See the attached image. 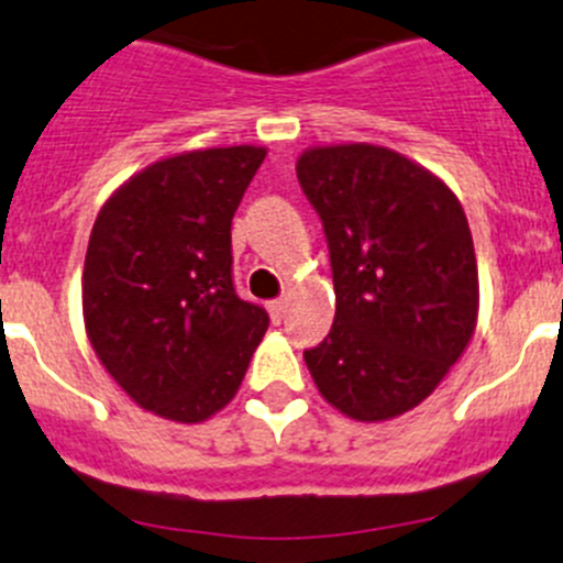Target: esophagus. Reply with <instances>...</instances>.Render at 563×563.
<instances>
[{"label": "esophagus", "instance_id": "obj_1", "mask_svg": "<svg viewBox=\"0 0 563 563\" xmlns=\"http://www.w3.org/2000/svg\"><path fill=\"white\" fill-rule=\"evenodd\" d=\"M266 308H269L272 321H275V324H280L283 316H286V299H272V302L266 305Z\"/></svg>", "mask_w": 563, "mask_h": 563}]
</instances>
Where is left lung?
Returning a JSON list of instances; mask_svg holds the SVG:
<instances>
[{"label": "left lung", "mask_w": 563, "mask_h": 563, "mask_svg": "<svg viewBox=\"0 0 563 563\" xmlns=\"http://www.w3.org/2000/svg\"><path fill=\"white\" fill-rule=\"evenodd\" d=\"M297 178L324 222L335 321L305 352L327 404L360 423L418 407L478 321V266L460 198L418 162L371 143L316 145Z\"/></svg>", "instance_id": "1"}]
</instances>
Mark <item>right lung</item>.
<instances>
[{
	"mask_svg": "<svg viewBox=\"0 0 563 563\" xmlns=\"http://www.w3.org/2000/svg\"><path fill=\"white\" fill-rule=\"evenodd\" d=\"M261 145L159 159L120 184L92 225L81 316L131 401L203 423L242 385L269 316L236 297L231 222L264 162Z\"/></svg>",
	"mask_w": 563,
	"mask_h": 563,
	"instance_id": "1",
	"label": "right lung"
}]
</instances>
